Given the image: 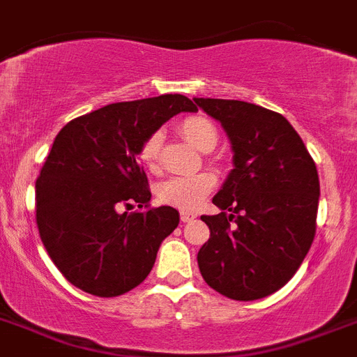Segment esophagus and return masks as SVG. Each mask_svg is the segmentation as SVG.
Returning <instances> with one entry per match:
<instances>
[{
    "label": "esophagus",
    "instance_id": "esophagus-1",
    "mask_svg": "<svg viewBox=\"0 0 357 357\" xmlns=\"http://www.w3.org/2000/svg\"><path fill=\"white\" fill-rule=\"evenodd\" d=\"M195 218H197V215H195V213H191V211H182L181 213V220L182 222H191V220H195Z\"/></svg>",
    "mask_w": 357,
    "mask_h": 357
}]
</instances>
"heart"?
Instances as JSON below:
<instances>
[{
	"label": "heart",
	"mask_w": 357,
	"mask_h": 357,
	"mask_svg": "<svg viewBox=\"0 0 357 357\" xmlns=\"http://www.w3.org/2000/svg\"><path fill=\"white\" fill-rule=\"evenodd\" d=\"M181 133L190 141L195 148L209 151L216 144V128L209 119L202 115H191L184 119L181 124ZM160 142H162V133L155 132L146 137L142 142L139 157L146 166L153 167L158 160V151H160ZM215 188V176L211 173H197V175L175 176L169 181L162 182L158 188V197L166 204H172L175 208L193 209L202 202L211 190Z\"/></svg>",
	"instance_id": "heart-1"
}]
</instances>
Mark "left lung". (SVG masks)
Returning a JSON list of instances; mask_svg holds the SVG:
<instances>
[{
	"mask_svg": "<svg viewBox=\"0 0 357 357\" xmlns=\"http://www.w3.org/2000/svg\"><path fill=\"white\" fill-rule=\"evenodd\" d=\"M193 100L233 149V169L213 197L220 213L202 216L211 234L197 255L200 273L231 300H260L294 276L314 240L318 169L283 115L243 100Z\"/></svg>",
	"mask_w": 357,
	"mask_h": 357,
	"instance_id": "8db88e82",
	"label": "left lung"
}]
</instances>
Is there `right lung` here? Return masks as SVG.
<instances>
[{
	"label": "right lung",
	"instance_id": "1",
	"mask_svg": "<svg viewBox=\"0 0 357 357\" xmlns=\"http://www.w3.org/2000/svg\"><path fill=\"white\" fill-rule=\"evenodd\" d=\"M197 106L181 93L115 102L70 121L52 144L36 182V220L52 261L72 285L100 298L146 280L181 215L172 206L148 211L144 169L137 164L146 137Z\"/></svg>",
	"mask_w": 357,
	"mask_h": 357
}]
</instances>
